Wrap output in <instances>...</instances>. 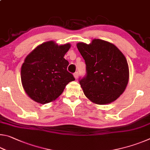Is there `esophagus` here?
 Listing matches in <instances>:
<instances>
[{
  "instance_id": "obj_1",
  "label": "esophagus",
  "mask_w": 150,
  "mask_h": 150,
  "mask_svg": "<svg viewBox=\"0 0 150 150\" xmlns=\"http://www.w3.org/2000/svg\"><path fill=\"white\" fill-rule=\"evenodd\" d=\"M73 75H74V77L76 79H77L79 77V73L77 71L75 72V73H74Z\"/></svg>"
}]
</instances>
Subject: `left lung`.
<instances>
[{
  "label": "left lung",
  "mask_w": 150,
  "mask_h": 150,
  "mask_svg": "<svg viewBox=\"0 0 150 150\" xmlns=\"http://www.w3.org/2000/svg\"><path fill=\"white\" fill-rule=\"evenodd\" d=\"M77 46L86 64V74L79 78L85 95L98 105L117 99L129 79L128 65L122 53L115 45L99 39L90 44L78 43Z\"/></svg>",
  "instance_id": "8db88e82"
}]
</instances>
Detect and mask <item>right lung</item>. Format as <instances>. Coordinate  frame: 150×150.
Instances as JSON below:
<instances>
[{"mask_svg":"<svg viewBox=\"0 0 150 150\" xmlns=\"http://www.w3.org/2000/svg\"><path fill=\"white\" fill-rule=\"evenodd\" d=\"M70 44L59 45L50 41L40 45L25 59L21 80L25 91L38 103L46 104L61 95L65 87L75 80L64 57Z\"/></svg>","mask_w":150,"mask_h":150,"instance_id":"right-lung-1","label":"right lung"}]
</instances>
